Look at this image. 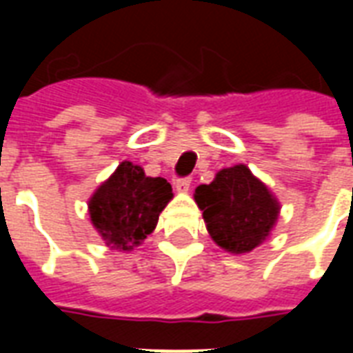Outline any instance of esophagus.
<instances>
[{"label": "esophagus", "instance_id": "34e87169", "mask_svg": "<svg viewBox=\"0 0 353 353\" xmlns=\"http://www.w3.org/2000/svg\"><path fill=\"white\" fill-rule=\"evenodd\" d=\"M188 188H190V177H183V179H177V181H176L177 192L187 194Z\"/></svg>", "mask_w": 353, "mask_h": 353}]
</instances>
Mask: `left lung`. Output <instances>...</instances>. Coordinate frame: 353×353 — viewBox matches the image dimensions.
Segmentation results:
<instances>
[{"mask_svg":"<svg viewBox=\"0 0 353 353\" xmlns=\"http://www.w3.org/2000/svg\"><path fill=\"white\" fill-rule=\"evenodd\" d=\"M194 201L216 245L245 254L268 240L280 214L279 199L245 165L221 168L212 183L199 185Z\"/></svg>","mask_w":353,"mask_h":353,"instance_id":"1","label":"left lung"}]
</instances>
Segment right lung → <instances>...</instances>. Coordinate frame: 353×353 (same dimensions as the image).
<instances>
[{"mask_svg":"<svg viewBox=\"0 0 353 353\" xmlns=\"http://www.w3.org/2000/svg\"><path fill=\"white\" fill-rule=\"evenodd\" d=\"M170 183L148 177L143 166L122 161L88 201L90 220L110 249L132 251L152 234L168 201Z\"/></svg>","mask_w":353,"mask_h":353,"instance_id":"obj_1","label":"right lung"}]
</instances>
